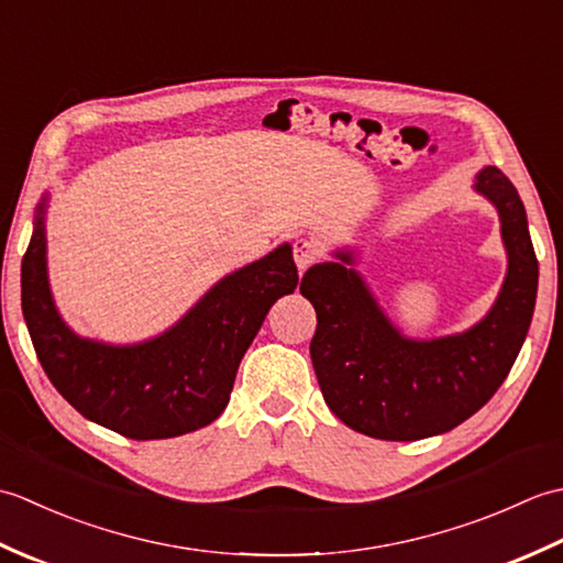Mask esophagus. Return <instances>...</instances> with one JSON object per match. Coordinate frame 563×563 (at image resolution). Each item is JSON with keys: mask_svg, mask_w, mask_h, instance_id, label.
<instances>
[{"mask_svg": "<svg viewBox=\"0 0 563 563\" xmlns=\"http://www.w3.org/2000/svg\"><path fill=\"white\" fill-rule=\"evenodd\" d=\"M292 254H295V263L300 271H307L312 263L319 258V246L314 242H309V239H297L292 244Z\"/></svg>", "mask_w": 563, "mask_h": 563, "instance_id": "1", "label": "esophagus"}]
</instances>
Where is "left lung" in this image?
I'll return each mask as SVG.
<instances>
[{"label":"left lung","mask_w":563,"mask_h":563,"mask_svg":"<svg viewBox=\"0 0 563 563\" xmlns=\"http://www.w3.org/2000/svg\"><path fill=\"white\" fill-rule=\"evenodd\" d=\"M474 190L498 212L508 271L482 321L440 339H411L379 307L353 249L317 263L300 292L317 309L309 345L329 409L357 433L377 440H421L448 433L474 416L504 385L528 336L537 300V256L528 214L506 174L484 166Z\"/></svg>","instance_id":"8db88e82"}]
</instances>
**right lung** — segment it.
<instances>
[{
    "label": "right lung",
    "mask_w": 563,
    "mask_h": 563,
    "mask_svg": "<svg viewBox=\"0 0 563 563\" xmlns=\"http://www.w3.org/2000/svg\"><path fill=\"white\" fill-rule=\"evenodd\" d=\"M35 208L21 261V309L35 355L75 409L133 440H164L212 423L230 404L239 363L268 309L297 288L292 246L224 275L164 333L140 343L84 339L59 317L47 280L45 212Z\"/></svg>",
    "instance_id": "1"
}]
</instances>
